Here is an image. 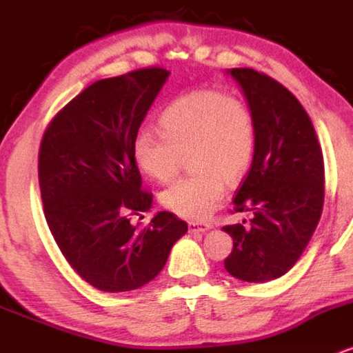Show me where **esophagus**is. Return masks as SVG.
Instances as JSON below:
<instances>
[{"instance_id": "esophagus-1", "label": "esophagus", "mask_w": 353, "mask_h": 353, "mask_svg": "<svg viewBox=\"0 0 353 353\" xmlns=\"http://www.w3.org/2000/svg\"><path fill=\"white\" fill-rule=\"evenodd\" d=\"M208 229H210L209 222H196V221L189 222V232H192V234H202V232H205Z\"/></svg>"}]
</instances>
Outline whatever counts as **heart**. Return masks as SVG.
Masks as SVG:
<instances>
[{
  "label": "heart",
  "mask_w": 353,
  "mask_h": 353,
  "mask_svg": "<svg viewBox=\"0 0 353 353\" xmlns=\"http://www.w3.org/2000/svg\"><path fill=\"white\" fill-rule=\"evenodd\" d=\"M157 124L161 132L143 129L136 134V164L164 184L176 177L188 156L194 172L169 185L161 202L184 219H205L224 196V181L237 182L252 163L257 144L252 109L241 96L196 89L174 98Z\"/></svg>",
  "instance_id": "heart-1"
}]
</instances>
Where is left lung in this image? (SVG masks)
Wrapping results in <instances>:
<instances>
[{
  "label": "left lung",
  "instance_id": "obj_1",
  "mask_svg": "<svg viewBox=\"0 0 353 353\" xmlns=\"http://www.w3.org/2000/svg\"><path fill=\"white\" fill-rule=\"evenodd\" d=\"M252 109L257 144L234 197V212H252L249 224L224 225L234 239L225 270L244 282H267L289 272L317 228L323 208V156L309 114L279 81L234 68Z\"/></svg>",
  "mask_w": 353,
  "mask_h": 353
}]
</instances>
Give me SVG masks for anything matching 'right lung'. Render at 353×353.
<instances>
[{"label":"right lung","mask_w":353,"mask_h":353,"mask_svg":"<svg viewBox=\"0 0 353 353\" xmlns=\"http://www.w3.org/2000/svg\"><path fill=\"white\" fill-rule=\"evenodd\" d=\"M168 76L164 68L148 66L96 81L52 117L39 145L48 228L72 270L104 292L151 282L188 232L165 210L145 228L131 222L152 204L132 143Z\"/></svg>","instance_id":"add662e5"}]
</instances>
